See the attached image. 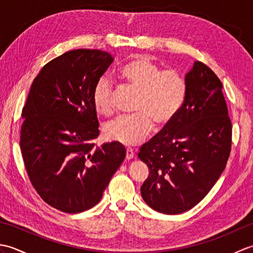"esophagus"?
I'll list each match as a JSON object with an SVG mask.
<instances>
[{"label":"esophagus","mask_w":253,"mask_h":253,"mask_svg":"<svg viewBox=\"0 0 253 253\" xmlns=\"http://www.w3.org/2000/svg\"><path fill=\"white\" fill-rule=\"evenodd\" d=\"M133 158H135V151H133V150L130 148H127L126 149V159L131 160Z\"/></svg>","instance_id":"1"}]
</instances>
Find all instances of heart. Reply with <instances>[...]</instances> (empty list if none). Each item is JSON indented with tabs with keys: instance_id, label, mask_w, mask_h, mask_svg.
Returning a JSON list of instances; mask_svg holds the SVG:
<instances>
[{
	"instance_id": "b5f03b06",
	"label": "heart",
	"mask_w": 253,
	"mask_h": 253,
	"mask_svg": "<svg viewBox=\"0 0 253 253\" xmlns=\"http://www.w3.org/2000/svg\"><path fill=\"white\" fill-rule=\"evenodd\" d=\"M121 77L139 91L135 114L121 116L104 126V135L112 141L126 146L141 142L152 131L153 125L163 127L178 114L187 95V83L177 71H162L147 56H138L125 64ZM92 100L95 110L110 114L112 105V82L104 75L95 83Z\"/></svg>"
}]
</instances>
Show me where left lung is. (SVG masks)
<instances>
[{"instance_id":"8db88e82","label":"left lung","mask_w":253,"mask_h":253,"mask_svg":"<svg viewBox=\"0 0 253 253\" xmlns=\"http://www.w3.org/2000/svg\"><path fill=\"white\" fill-rule=\"evenodd\" d=\"M185 80L187 95L178 114L138 153L149 168L143 200L165 214L197 206L223 173L232 150L233 127L221 80L199 61Z\"/></svg>"}]
</instances>
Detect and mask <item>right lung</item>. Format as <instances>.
Here are the masks:
<instances>
[{"label": "right lung", "mask_w": 253, "mask_h": 253, "mask_svg": "<svg viewBox=\"0 0 253 253\" xmlns=\"http://www.w3.org/2000/svg\"><path fill=\"white\" fill-rule=\"evenodd\" d=\"M114 61L101 50L68 51L42 67L23 107L20 149L42 200L65 213L94 207L126 157L120 142L94 148L95 83Z\"/></svg>", "instance_id": "right-lung-1"}]
</instances>
